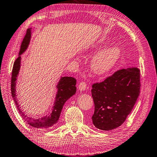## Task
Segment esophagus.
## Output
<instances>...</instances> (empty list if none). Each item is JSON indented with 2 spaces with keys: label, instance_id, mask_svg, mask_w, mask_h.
Masks as SVG:
<instances>
[{
  "label": "esophagus",
  "instance_id": "esophagus-1",
  "mask_svg": "<svg viewBox=\"0 0 157 157\" xmlns=\"http://www.w3.org/2000/svg\"><path fill=\"white\" fill-rule=\"evenodd\" d=\"M86 86H87V84H86V83L84 81L81 82L80 83H79V84L78 86V88L80 91H84L86 90Z\"/></svg>",
  "mask_w": 157,
  "mask_h": 157
}]
</instances>
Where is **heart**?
Returning <instances> with one entry per match:
<instances>
[{
  "instance_id": "1",
  "label": "heart",
  "mask_w": 157,
  "mask_h": 157,
  "mask_svg": "<svg viewBox=\"0 0 157 157\" xmlns=\"http://www.w3.org/2000/svg\"><path fill=\"white\" fill-rule=\"evenodd\" d=\"M102 47H99V49ZM119 46H111L94 56L92 62V69L96 74L101 75L109 72L114 67L121 56Z\"/></svg>"
}]
</instances>
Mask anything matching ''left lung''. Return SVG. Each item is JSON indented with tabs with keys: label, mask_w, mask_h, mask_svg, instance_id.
<instances>
[{
	"label": "left lung",
	"mask_w": 157,
	"mask_h": 157,
	"mask_svg": "<svg viewBox=\"0 0 157 157\" xmlns=\"http://www.w3.org/2000/svg\"><path fill=\"white\" fill-rule=\"evenodd\" d=\"M140 74L137 67L119 69L104 81L92 85L96 128L105 131L121 125L132 112L140 90Z\"/></svg>",
	"instance_id": "obj_1"
}]
</instances>
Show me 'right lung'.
I'll list each match as a JSON object with an SVG mask.
<instances>
[{"instance_id": "1", "label": "right lung", "mask_w": 157, "mask_h": 157, "mask_svg": "<svg viewBox=\"0 0 157 157\" xmlns=\"http://www.w3.org/2000/svg\"><path fill=\"white\" fill-rule=\"evenodd\" d=\"M30 38L31 28H29L27 29L26 34L22 41L19 56L15 60L14 64H13L11 76V95L20 115L21 116V117L23 119L28 122V124L32 127H34V128L48 129L50 127L55 125L58 121L63 105L70 97H71L73 94H75L76 79L74 78H72V77H62L61 78L57 86H56L58 91L56 95L54 106H52V109L51 112L50 113V114L44 117L39 119L29 117L25 115L24 113L20 109L19 105L18 104L17 100L16 98L15 85L17 78L20 69V65H21V55L23 54L25 51V50L27 49L29 42H30Z\"/></svg>"}]
</instances>
